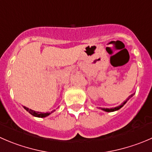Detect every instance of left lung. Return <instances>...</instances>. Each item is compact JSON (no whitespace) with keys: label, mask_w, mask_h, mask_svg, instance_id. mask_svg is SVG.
I'll use <instances>...</instances> for the list:
<instances>
[{"label":"left lung","mask_w":152,"mask_h":152,"mask_svg":"<svg viewBox=\"0 0 152 152\" xmlns=\"http://www.w3.org/2000/svg\"><path fill=\"white\" fill-rule=\"evenodd\" d=\"M134 94H132V95H130L129 96V97H128L127 98V99L126 100V101L124 102H123L121 104H120V105H119V106H117V107H112V108H101L102 110H104V111H106V112H113V111H115V110H119V109H120L122 107H123V105H124L125 104H126V102H128V100L129 99L131 98V97H132L133 96V95Z\"/></svg>","instance_id":"obj_1"}]
</instances>
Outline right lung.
<instances>
[{"mask_svg": "<svg viewBox=\"0 0 152 152\" xmlns=\"http://www.w3.org/2000/svg\"><path fill=\"white\" fill-rule=\"evenodd\" d=\"M23 107H24L25 110H26V111L29 112L30 114H32V116H34V117H42V118H43V117H48V116H49L51 113H53V111L52 112H48V113H42V112L35 111V110H31V109H29L28 107H25V106Z\"/></svg>", "mask_w": 152, "mask_h": 152, "instance_id": "add662e5", "label": "right lung"}]
</instances>
